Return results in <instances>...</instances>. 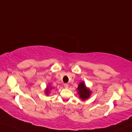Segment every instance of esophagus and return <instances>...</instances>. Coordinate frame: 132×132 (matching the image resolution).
I'll return each instance as SVG.
<instances>
[{
	"label": "esophagus",
	"instance_id": "34e87169",
	"mask_svg": "<svg viewBox=\"0 0 132 132\" xmlns=\"http://www.w3.org/2000/svg\"><path fill=\"white\" fill-rule=\"evenodd\" d=\"M64 87H65V88H66V89H67V88H68V84H65L64 85Z\"/></svg>",
	"mask_w": 132,
	"mask_h": 132
}]
</instances>
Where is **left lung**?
Segmentation results:
<instances>
[{
    "mask_svg": "<svg viewBox=\"0 0 132 132\" xmlns=\"http://www.w3.org/2000/svg\"><path fill=\"white\" fill-rule=\"evenodd\" d=\"M78 93L79 94L80 98L82 100H85L88 98L91 95L92 92L90 90V89L86 86L84 82H80L78 85V87L77 88Z\"/></svg>",
    "mask_w": 132,
    "mask_h": 132,
    "instance_id": "1",
    "label": "left lung"
}]
</instances>
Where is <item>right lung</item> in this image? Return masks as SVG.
<instances>
[{"mask_svg": "<svg viewBox=\"0 0 132 132\" xmlns=\"http://www.w3.org/2000/svg\"><path fill=\"white\" fill-rule=\"evenodd\" d=\"M52 87H51L50 86V87H49V86H47V88H46V91H45V93H46V95H48V92H49L50 90H52Z\"/></svg>", "mask_w": 132, "mask_h": 132, "instance_id": "right-lung-1", "label": "right lung"}]
</instances>
